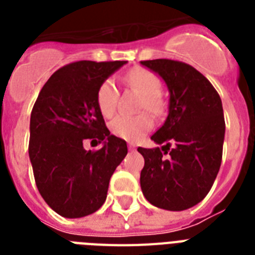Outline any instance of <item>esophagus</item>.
I'll return each instance as SVG.
<instances>
[{"label":"esophagus","mask_w":255,"mask_h":255,"mask_svg":"<svg viewBox=\"0 0 255 255\" xmlns=\"http://www.w3.org/2000/svg\"><path fill=\"white\" fill-rule=\"evenodd\" d=\"M128 149H129V151H135L136 145L133 143H128Z\"/></svg>","instance_id":"1"}]
</instances>
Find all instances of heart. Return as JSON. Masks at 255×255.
<instances>
[{
    "label": "heart",
    "mask_w": 255,
    "mask_h": 255,
    "mask_svg": "<svg viewBox=\"0 0 255 255\" xmlns=\"http://www.w3.org/2000/svg\"><path fill=\"white\" fill-rule=\"evenodd\" d=\"M126 82L131 87L136 88L143 94L140 103L141 110H148L153 114L161 112L164 107L163 96L160 95V79L155 74L143 67L131 69L124 77ZM119 92L112 79H104L96 90V104L100 114L106 118L114 115L118 106ZM153 127V120L148 114L140 115H118L110 124V129L120 139L136 141L141 139Z\"/></svg>",
    "instance_id": "heart-1"
}]
</instances>
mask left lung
<instances>
[{
    "instance_id": "left-lung-1",
    "label": "left lung",
    "mask_w": 255,
    "mask_h": 255,
    "mask_svg": "<svg viewBox=\"0 0 255 255\" xmlns=\"http://www.w3.org/2000/svg\"><path fill=\"white\" fill-rule=\"evenodd\" d=\"M169 90L167 120L152 135L157 148L144 157L140 186L152 205L185 210L202 201L217 177L225 137L221 98L200 71L172 59L143 61Z\"/></svg>"
}]
</instances>
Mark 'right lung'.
<instances>
[{
  "mask_svg": "<svg viewBox=\"0 0 255 255\" xmlns=\"http://www.w3.org/2000/svg\"><path fill=\"white\" fill-rule=\"evenodd\" d=\"M126 61H79L62 67L42 87L30 116L29 157L46 204L66 218L99 209L127 143L111 135L96 104V90ZM86 139L100 142L86 151Z\"/></svg>",
  "mask_w": 255,
  "mask_h": 255,
  "instance_id": "right-lung-1",
  "label": "right lung"
}]
</instances>
